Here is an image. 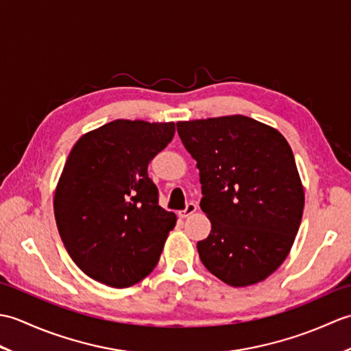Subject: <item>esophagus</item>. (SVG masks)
Returning a JSON list of instances; mask_svg holds the SVG:
<instances>
[{
  "label": "esophagus",
  "mask_w": 351,
  "mask_h": 351,
  "mask_svg": "<svg viewBox=\"0 0 351 351\" xmlns=\"http://www.w3.org/2000/svg\"><path fill=\"white\" fill-rule=\"evenodd\" d=\"M196 210H197L196 204H189V205H187V208H185V210H182V211L178 213V215H180L181 219H187L189 215H191L193 213H196Z\"/></svg>",
  "instance_id": "esophagus-1"
}]
</instances>
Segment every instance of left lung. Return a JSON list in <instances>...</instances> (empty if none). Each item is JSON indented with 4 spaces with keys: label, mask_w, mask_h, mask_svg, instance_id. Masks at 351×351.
Returning a JSON list of instances; mask_svg holds the SVG:
<instances>
[{
    "label": "left lung",
    "mask_w": 351,
    "mask_h": 351,
    "mask_svg": "<svg viewBox=\"0 0 351 351\" xmlns=\"http://www.w3.org/2000/svg\"><path fill=\"white\" fill-rule=\"evenodd\" d=\"M182 145L197 161L200 208L211 232L197 243L202 264L230 287L274 273L299 232L304 191L282 134L235 114L178 122Z\"/></svg>",
    "instance_id": "8db88e82"
}]
</instances>
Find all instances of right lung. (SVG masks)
<instances>
[{
	"label": "right lung",
	"instance_id": "right-lung-1",
	"mask_svg": "<svg viewBox=\"0 0 351 351\" xmlns=\"http://www.w3.org/2000/svg\"><path fill=\"white\" fill-rule=\"evenodd\" d=\"M173 136V122L119 119L72 147L54 214L66 250L88 278L128 288L158 264L176 215L158 205L147 166Z\"/></svg>",
	"mask_w": 351,
	"mask_h": 351
}]
</instances>
